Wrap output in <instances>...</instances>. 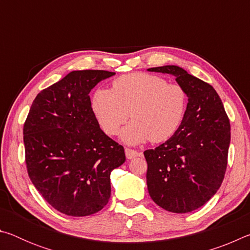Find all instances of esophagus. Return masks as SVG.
I'll list each match as a JSON object with an SVG mask.
<instances>
[{"label":"esophagus","mask_w":250,"mask_h":250,"mask_svg":"<svg viewBox=\"0 0 250 250\" xmlns=\"http://www.w3.org/2000/svg\"><path fill=\"white\" fill-rule=\"evenodd\" d=\"M125 156H126V159H129V160H131V159H133V158H135V156H138L139 154V152L137 151V150H133V149H129V147H125Z\"/></svg>","instance_id":"1"}]
</instances>
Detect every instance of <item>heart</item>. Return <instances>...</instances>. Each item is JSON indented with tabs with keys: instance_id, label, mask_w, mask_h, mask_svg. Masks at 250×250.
Returning <instances> with one entry per match:
<instances>
[{
	"instance_id": "obj_1",
	"label": "heart",
	"mask_w": 250,
	"mask_h": 250,
	"mask_svg": "<svg viewBox=\"0 0 250 250\" xmlns=\"http://www.w3.org/2000/svg\"><path fill=\"white\" fill-rule=\"evenodd\" d=\"M186 109L183 86L146 73L121 76L111 90L100 88L91 97V110L104 133L115 135L130 115L132 121L120 133L129 145L170 140L183 124Z\"/></svg>"
}]
</instances>
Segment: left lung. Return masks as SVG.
I'll return each mask as SVG.
<instances>
[{"label": "left lung", "mask_w": 250, "mask_h": 250, "mask_svg": "<svg viewBox=\"0 0 250 250\" xmlns=\"http://www.w3.org/2000/svg\"><path fill=\"white\" fill-rule=\"evenodd\" d=\"M147 70L173 75L188 97L179 131L155 149L145 151L147 191L166 210L188 213L221 188L230 142L229 119L209 83L173 65Z\"/></svg>", "instance_id": "8db88e82"}]
</instances>
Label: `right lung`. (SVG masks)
I'll use <instances>...</instances> for the list:
<instances>
[{"label":"right lung","mask_w":250,"mask_h":250,"mask_svg":"<svg viewBox=\"0 0 250 250\" xmlns=\"http://www.w3.org/2000/svg\"><path fill=\"white\" fill-rule=\"evenodd\" d=\"M107 70H76L42 90L23 134L29 179L44 200L68 216H88L107 205L110 173L125 161L124 146L100 129L89 92Z\"/></svg>","instance_id":"right-lung-1"}]
</instances>
